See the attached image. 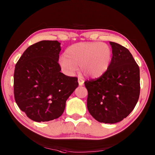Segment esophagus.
<instances>
[{
  "label": "esophagus",
  "instance_id": "esophagus-1",
  "mask_svg": "<svg viewBox=\"0 0 155 155\" xmlns=\"http://www.w3.org/2000/svg\"><path fill=\"white\" fill-rule=\"evenodd\" d=\"M78 82L79 85L82 86V85H83V84H84V80L83 79H82V78H78Z\"/></svg>",
  "mask_w": 155,
  "mask_h": 155
}]
</instances>
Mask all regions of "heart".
<instances>
[{
  "label": "heart",
  "mask_w": 155,
  "mask_h": 155,
  "mask_svg": "<svg viewBox=\"0 0 155 155\" xmlns=\"http://www.w3.org/2000/svg\"><path fill=\"white\" fill-rule=\"evenodd\" d=\"M112 51L110 47L99 42H84L68 47L60 58L63 71L71 75L80 67L83 74L97 78L106 71L111 63Z\"/></svg>",
  "instance_id": "obj_1"
}]
</instances>
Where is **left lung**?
<instances>
[{"instance_id": "left-lung-1", "label": "left lung", "mask_w": 155, "mask_h": 155, "mask_svg": "<svg viewBox=\"0 0 155 155\" xmlns=\"http://www.w3.org/2000/svg\"><path fill=\"white\" fill-rule=\"evenodd\" d=\"M112 57L108 70L98 78L84 82L87 109L100 123L114 124L126 118L139 99L140 68L127 49L110 41Z\"/></svg>"}]
</instances>
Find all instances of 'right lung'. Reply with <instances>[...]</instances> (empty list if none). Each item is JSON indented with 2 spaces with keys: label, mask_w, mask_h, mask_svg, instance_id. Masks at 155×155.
<instances>
[{
  "label": "right lung",
  "mask_w": 155,
  "mask_h": 155,
  "mask_svg": "<svg viewBox=\"0 0 155 155\" xmlns=\"http://www.w3.org/2000/svg\"><path fill=\"white\" fill-rule=\"evenodd\" d=\"M58 41H41L29 46L15 64L14 94L16 104L36 122L60 117L66 101L78 86L77 77L60 72Z\"/></svg>",
  "instance_id": "1"
}]
</instances>
